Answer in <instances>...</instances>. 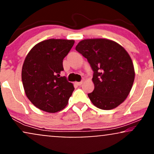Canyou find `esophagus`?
<instances>
[{"instance_id":"1","label":"esophagus","mask_w":154,"mask_h":154,"mask_svg":"<svg viewBox=\"0 0 154 154\" xmlns=\"http://www.w3.org/2000/svg\"><path fill=\"white\" fill-rule=\"evenodd\" d=\"M75 84L77 85H78V86L81 85L82 84V81H81V82H75Z\"/></svg>"}]
</instances>
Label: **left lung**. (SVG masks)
<instances>
[{
    "instance_id": "left-lung-1",
    "label": "left lung",
    "mask_w": 154,
    "mask_h": 154,
    "mask_svg": "<svg viewBox=\"0 0 154 154\" xmlns=\"http://www.w3.org/2000/svg\"><path fill=\"white\" fill-rule=\"evenodd\" d=\"M91 65L94 90L88 95L97 108L110 110L125 101L131 91L135 69L130 55L119 43L103 38L85 39L75 48Z\"/></svg>"
}]
</instances>
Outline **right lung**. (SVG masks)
I'll return each mask as SVG.
<instances>
[{"instance_id": "add662e5", "label": "right lung", "mask_w": 154, "mask_h": 154, "mask_svg": "<svg viewBox=\"0 0 154 154\" xmlns=\"http://www.w3.org/2000/svg\"><path fill=\"white\" fill-rule=\"evenodd\" d=\"M75 43L73 40L49 39L35 45L26 55L22 69L24 92L40 110L56 113L68 103L75 88L60 74L63 59Z\"/></svg>"}]
</instances>
